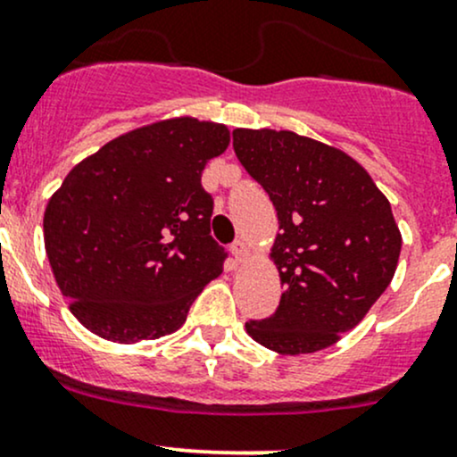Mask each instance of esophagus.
<instances>
[{"mask_svg": "<svg viewBox=\"0 0 457 457\" xmlns=\"http://www.w3.org/2000/svg\"><path fill=\"white\" fill-rule=\"evenodd\" d=\"M230 250H233V254H235V259H237V262H244V259H246L248 253H250L244 239H235L233 246H230Z\"/></svg>", "mask_w": 457, "mask_h": 457, "instance_id": "1", "label": "esophagus"}]
</instances>
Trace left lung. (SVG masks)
Wrapping results in <instances>:
<instances>
[{
  "mask_svg": "<svg viewBox=\"0 0 457 457\" xmlns=\"http://www.w3.org/2000/svg\"><path fill=\"white\" fill-rule=\"evenodd\" d=\"M239 163L278 218L281 303L248 336L281 355L336 345L386 292L401 254L390 203L346 152L292 130H233Z\"/></svg>",
  "mask_w": 457,
  "mask_h": 457,
  "instance_id": "left-lung-1",
  "label": "left lung"
}]
</instances>
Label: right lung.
<instances>
[{
	"label": "right lung",
	"instance_id": "obj_1",
	"mask_svg": "<svg viewBox=\"0 0 457 457\" xmlns=\"http://www.w3.org/2000/svg\"><path fill=\"white\" fill-rule=\"evenodd\" d=\"M228 141L224 124L174 117L117 137L65 176L43 237L82 327L120 345L183 327L227 259L200 176Z\"/></svg>",
	"mask_w": 457,
	"mask_h": 457
}]
</instances>
